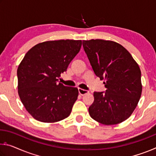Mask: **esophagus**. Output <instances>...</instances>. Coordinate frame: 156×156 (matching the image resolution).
Segmentation results:
<instances>
[{"instance_id":"obj_1","label":"esophagus","mask_w":156,"mask_h":156,"mask_svg":"<svg viewBox=\"0 0 156 156\" xmlns=\"http://www.w3.org/2000/svg\"><path fill=\"white\" fill-rule=\"evenodd\" d=\"M78 92H79V94H80V95H82V96H83V95L87 94L89 91H87V90H84V89L79 88V89H78Z\"/></svg>"}]
</instances>
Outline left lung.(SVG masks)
<instances>
[{"label": "left lung", "instance_id": "8db88e82", "mask_svg": "<svg viewBox=\"0 0 156 156\" xmlns=\"http://www.w3.org/2000/svg\"><path fill=\"white\" fill-rule=\"evenodd\" d=\"M83 46L94 72L104 80L105 91L94 93L89 115L106 125L127 119L138 105L142 94L141 72L125 47L115 42L83 41Z\"/></svg>", "mask_w": 156, "mask_h": 156}]
</instances>
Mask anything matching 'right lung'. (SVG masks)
Returning <instances> with one entry per match:
<instances>
[{
	"mask_svg": "<svg viewBox=\"0 0 156 156\" xmlns=\"http://www.w3.org/2000/svg\"><path fill=\"white\" fill-rule=\"evenodd\" d=\"M81 45L80 40L43 42L23 58L17 70L18 95L36 120L55 122L70 115L78 90L58 83V78L67 71Z\"/></svg>",
	"mask_w": 156,
	"mask_h": 156,
	"instance_id": "right-lung-1",
	"label": "right lung"
}]
</instances>
